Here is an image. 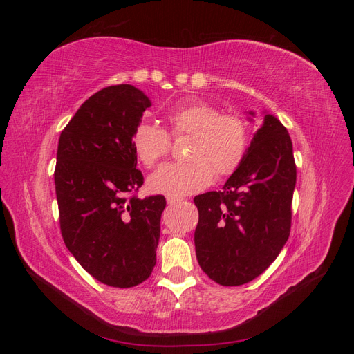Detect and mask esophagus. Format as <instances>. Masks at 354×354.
<instances>
[{
	"mask_svg": "<svg viewBox=\"0 0 354 354\" xmlns=\"http://www.w3.org/2000/svg\"><path fill=\"white\" fill-rule=\"evenodd\" d=\"M183 201V198H178V196H167V202L169 203V205H176V203Z\"/></svg>",
	"mask_w": 354,
	"mask_h": 354,
	"instance_id": "1",
	"label": "esophagus"
}]
</instances>
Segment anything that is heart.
<instances>
[{
    "label": "heart",
    "mask_w": 354,
    "mask_h": 354,
    "mask_svg": "<svg viewBox=\"0 0 354 354\" xmlns=\"http://www.w3.org/2000/svg\"><path fill=\"white\" fill-rule=\"evenodd\" d=\"M168 133L155 124H137L131 146L140 162L152 168L171 149V137L189 136L186 162H169L149 177L155 194L185 196L205 189L214 178L227 177L239 168L248 151L250 130L238 113H224L203 100L174 102L164 113Z\"/></svg>",
    "instance_id": "1"
}]
</instances>
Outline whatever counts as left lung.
<instances>
[{
    "label": "left lung",
    "instance_id": "obj_1",
    "mask_svg": "<svg viewBox=\"0 0 354 354\" xmlns=\"http://www.w3.org/2000/svg\"><path fill=\"white\" fill-rule=\"evenodd\" d=\"M295 181L291 137L277 118L266 115L223 189L194 199L196 259L209 279L223 286L248 283L276 260L291 232Z\"/></svg>",
    "mask_w": 354,
    "mask_h": 354
}]
</instances>
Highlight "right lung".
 Returning a JSON list of instances; mask_svg holds the SVG:
<instances>
[{
  "instance_id": "add662e5",
  "label": "right lung",
  "mask_w": 354,
  "mask_h": 354,
  "mask_svg": "<svg viewBox=\"0 0 354 354\" xmlns=\"http://www.w3.org/2000/svg\"><path fill=\"white\" fill-rule=\"evenodd\" d=\"M151 100L130 84L82 103L63 128L55 185L63 242L85 272L115 288L145 282L156 264L162 195L138 199L131 134Z\"/></svg>"
}]
</instances>
